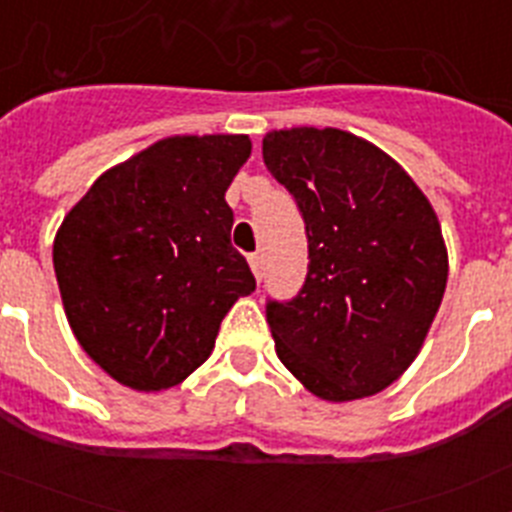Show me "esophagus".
Listing matches in <instances>:
<instances>
[{"mask_svg":"<svg viewBox=\"0 0 512 512\" xmlns=\"http://www.w3.org/2000/svg\"><path fill=\"white\" fill-rule=\"evenodd\" d=\"M248 266H251L253 277L261 279V274H264V256H261V253H251V256H248Z\"/></svg>","mask_w":512,"mask_h":512,"instance_id":"34e87169","label":"esophagus"}]
</instances>
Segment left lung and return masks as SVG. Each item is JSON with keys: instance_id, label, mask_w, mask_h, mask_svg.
I'll return each mask as SVG.
<instances>
[{"instance_id": "left-lung-1", "label": "left lung", "mask_w": 512, "mask_h": 512, "mask_svg": "<svg viewBox=\"0 0 512 512\" xmlns=\"http://www.w3.org/2000/svg\"><path fill=\"white\" fill-rule=\"evenodd\" d=\"M261 151L310 251L300 295L266 305L279 361L320 400L377 395L420 354L446 292L436 210L395 158L346 130H271Z\"/></svg>"}]
</instances>
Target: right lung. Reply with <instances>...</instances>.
<instances>
[{
	"label": "right lung",
	"mask_w": 512,
	"mask_h": 512,
	"mask_svg": "<svg viewBox=\"0 0 512 512\" xmlns=\"http://www.w3.org/2000/svg\"><path fill=\"white\" fill-rule=\"evenodd\" d=\"M248 135H171L104 171L66 212L53 269L76 341L115 382L161 392L207 361L256 289L230 246Z\"/></svg>",
	"instance_id": "1"
}]
</instances>
